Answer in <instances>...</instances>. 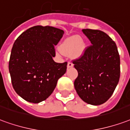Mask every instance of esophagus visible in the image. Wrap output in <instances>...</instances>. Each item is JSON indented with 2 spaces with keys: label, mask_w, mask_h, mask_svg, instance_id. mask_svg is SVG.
Instances as JSON below:
<instances>
[{
  "label": "esophagus",
  "mask_w": 130,
  "mask_h": 130,
  "mask_svg": "<svg viewBox=\"0 0 130 130\" xmlns=\"http://www.w3.org/2000/svg\"><path fill=\"white\" fill-rule=\"evenodd\" d=\"M73 66H74V64H73L72 62H68V68H72Z\"/></svg>",
  "instance_id": "1"
}]
</instances>
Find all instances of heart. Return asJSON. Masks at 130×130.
Masks as SVG:
<instances>
[{"mask_svg": "<svg viewBox=\"0 0 130 130\" xmlns=\"http://www.w3.org/2000/svg\"><path fill=\"white\" fill-rule=\"evenodd\" d=\"M61 50L66 54L72 53L76 56H79L83 50V45L82 44V38L78 36H72L67 38L60 45ZM60 50L58 49L57 54L62 56V52Z\"/></svg>", "mask_w": 130, "mask_h": 130, "instance_id": "heart-1", "label": "heart"}]
</instances>
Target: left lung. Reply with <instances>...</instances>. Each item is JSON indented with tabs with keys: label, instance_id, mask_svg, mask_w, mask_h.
Instances as JSON below:
<instances>
[{
	"label": "left lung",
	"instance_id": "left-lung-1",
	"mask_svg": "<svg viewBox=\"0 0 130 130\" xmlns=\"http://www.w3.org/2000/svg\"><path fill=\"white\" fill-rule=\"evenodd\" d=\"M82 31L92 45L73 61L78 74L74 85L83 101L99 105L109 99L118 85L120 56L116 43L107 34L97 29Z\"/></svg>",
	"mask_w": 130,
	"mask_h": 130
}]
</instances>
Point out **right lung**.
I'll return each mask as SVG.
<instances>
[{
  "label": "right lung",
  "mask_w": 130,
  "mask_h": 130,
  "mask_svg": "<svg viewBox=\"0 0 130 130\" xmlns=\"http://www.w3.org/2000/svg\"><path fill=\"white\" fill-rule=\"evenodd\" d=\"M64 31L50 26H34L14 42L9 71L15 92L27 101L38 103L50 96L58 80L65 74L68 62H54V46Z\"/></svg>",
  "instance_id": "obj_1"
}]
</instances>
